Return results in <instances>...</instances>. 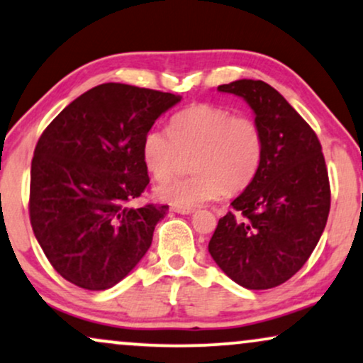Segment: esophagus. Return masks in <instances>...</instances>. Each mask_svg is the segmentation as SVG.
Here are the masks:
<instances>
[{"label":"esophagus","instance_id":"obj_1","mask_svg":"<svg viewBox=\"0 0 363 363\" xmlns=\"http://www.w3.org/2000/svg\"><path fill=\"white\" fill-rule=\"evenodd\" d=\"M169 210L174 213H180V216H190L194 212V208H186V207H178V205H172Z\"/></svg>","mask_w":363,"mask_h":363}]
</instances>
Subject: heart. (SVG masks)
Listing matches in <instances>:
<instances>
[{
    "instance_id": "heart-1",
    "label": "heart",
    "mask_w": 363,
    "mask_h": 363,
    "mask_svg": "<svg viewBox=\"0 0 363 363\" xmlns=\"http://www.w3.org/2000/svg\"><path fill=\"white\" fill-rule=\"evenodd\" d=\"M194 174L156 186V195L178 207L213 202L223 191L235 194L256 178L264 156V136L249 116H234L216 104H195L177 113L168 131L147 129L141 160L156 180H167L190 158Z\"/></svg>"
}]
</instances>
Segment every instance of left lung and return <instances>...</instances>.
Returning <instances> with one entry per match:
<instances>
[{"instance_id":"left-lung-1","label":"left lung","mask_w":363,"mask_h":363,"mask_svg":"<svg viewBox=\"0 0 363 363\" xmlns=\"http://www.w3.org/2000/svg\"><path fill=\"white\" fill-rule=\"evenodd\" d=\"M247 102L264 136L261 168L232 202L208 242L217 266L247 289L286 283L305 266L323 234L330 182L310 124L262 80L217 87Z\"/></svg>"}]
</instances>
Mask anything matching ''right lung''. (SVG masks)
Instances as JSON below:
<instances>
[{"label":"right lung","mask_w":363,"mask_h":363,"mask_svg":"<svg viewBox=\"0 0 363 363\" xmlns=\"http://www.w3.org/2000/svg\"><path fill=\"white\" fill-rule=\"evenodd\" d=\"M180 96L128 84L84 92L35 147L30 222L58 274L79 288H113L150 249L168 205L131 207L150 185L141 141Z\"/></svg>","instance_id":"right-lung-1"}]
</instances>
